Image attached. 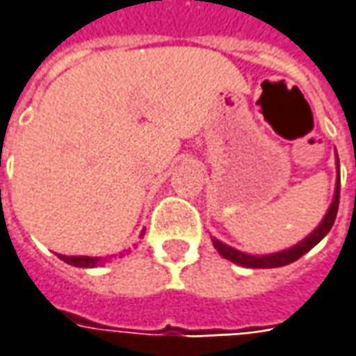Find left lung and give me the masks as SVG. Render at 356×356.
<instances>
[{
	"label": "left lung",
	"mask_w": 356,
	"mask_h": 356,
	"mask_svg": "<svg viewBox=\"0 0 356 356\" xmlns=\"http://www.w3.org/2000/svg\"><path fill=\"white\" fill-rule=\"evenodd\" d=\"M337 168H339V158H337ZM339 177H337V185H335V197H333V202H331L330 210L325 214V218L321 220V224L318 228L312 232L308 238H304L300 243H296L294 248L284 249V251H277V253H270V255H248L243 251H238V249L229 248L226 243H222L220 239L212 238V243L214 248L218 249V253L222 257H226L232 263L236 265H241V267H248V269H275V267H284L289 263H294L296 259H300L304 253H308L314 245H318L321 239L327 236V232L333 226L335 222V216H337V209H339Z\"/></svg>",
	"instance_id": "obj_1"
}]
</instances>
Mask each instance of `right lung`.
I'll use <instances>...</instances> for the list:
<instances>
[{
  "label": "right lung",
  "mask_w": 356,
  "mask_h": 356,
  "mask_svg": "<svg viewBox=\"0 0 356 356\" xmlns=\"http://www.w3.org/2000/svg\"><path fill=\"white\" fill-rule=\"evenodd\" d=\"M144 232H142V236H144ZM58 257L64 261V263H67V265H74V267H97L99 261H101L99 257H67V255H58Z\"/></svg>",
  "instance_id": "1"
}]
</instances>
